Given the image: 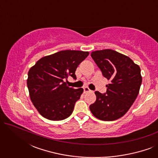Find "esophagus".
<instances>
[{"label": "esophagus", "mask_w": 158, "mask_h": 158, "mask_svg": "<svg viewBox=\"0 0 158 158\" xmlns=\"http://www.w3.org/2000/svg\"><path fill=\"white\" fill-rule=\"evenodd\" d=\"M83 90H84V93H88V92L90 91V90L89 89V88L88 87H84Z\"/></svg>", "instance_id": "esophagus-1"}]
</instances>
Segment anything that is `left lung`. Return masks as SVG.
Listing matches in <instances>:
<instances>
[{
  "label": "left lung",
  "mask_w": 158,
  "mask_h": 158,
  "mask_svg": "<svg viewBox=\"0 0 158 158\" xmlns=\"http://www.w3.org/2000/svg\"><path fill=\"white\" fill-rule=\"evenodd\" d=\"M94 62L106 78V94L96 91V101L90 106L95 117L102 121H114L124 115L139 94L142 84L139 65L127 56L112 49L92 52Z\"/></svg>",
  "instance_id": "1"
}]
</instances>
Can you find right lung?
I'll list each match as a JSON object with an SVG mask.
<instances>
[{
	"label": "right lung",
	"mask_w": 158,
	"mask_h": 158,
	"mask_svg": "<svg viewBox=\"0 0 158 158\" xmlns=\"http://www.w3.org/2000/svg\"><path fill=\"white\" fill-rule=\"evenodd\" d=\"M88 55V52L62 50L41 58L30 68L27 79L30 98L43 117L60 121L72 114L83 89L69 87L67 79L69 76L76 79L75 70Z\"/></svg>",
	"instance_id": "1"
}]
</instances>
